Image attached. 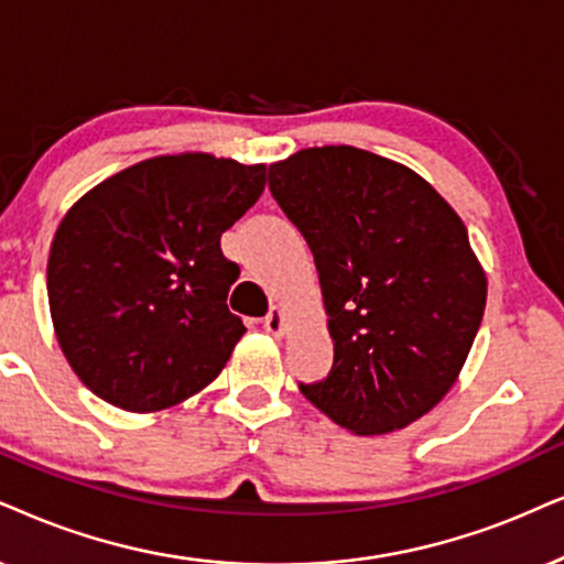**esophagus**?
Here are the masks:
<instances>
[{"mask_svg": "<svg viewBox=\"0 0 564 564\" xmlns=\"http://www.w3.org/2000/svg\"><path fill=\"white\" fill-rule=\"evenodd\" d=\"M262 327H265L270 335H283V330H286V317H283L281 306H273V310L268 312L265 319H262Z\"/></svg>", "mask_w": 564, "mask_h": 564, "instance_id": "1", "label": "esophagus"}]
</instances>
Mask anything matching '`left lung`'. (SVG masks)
<instances>
[{
	"mask_svg": "<svg viewBox=\"0 0 564 564\" xmlns=\"http://www.w3.org/2000/svg\"><path fill=\"white\" fill-rule=\"evenodd\" d=\"M268 184L315 254L335 351L299 390L356 434L422 419L458 380L487 304L458 213L416 171L351 145L304 148Z\"/></svg>",
	"mask_w": 564,
	"mask_h": 564,
	"instance_id": "left-lung-1",
	"label": "left lung"
}]
</instances>
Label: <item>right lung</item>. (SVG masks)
I'll return each mask as SVG.
<instances>
[{
	"label": "right lung",
	"instance_id": "1",
	"mask_svg": "<svg viewBox=\"0 0 564 564\" xmlns=\"http://www.w3.org/2000/svg\"><path fill=\"white\" fill-rule=\"evenodd\" d=\"M265 176V163L155 155L67 210L46 289L56 340L85 388L151 413L216 380L247 333L226 304L239 265L220 234L258 203Z\"/></svg>",
	"mask_w": 564,
	"mask_h": 564
}]
</instances>
